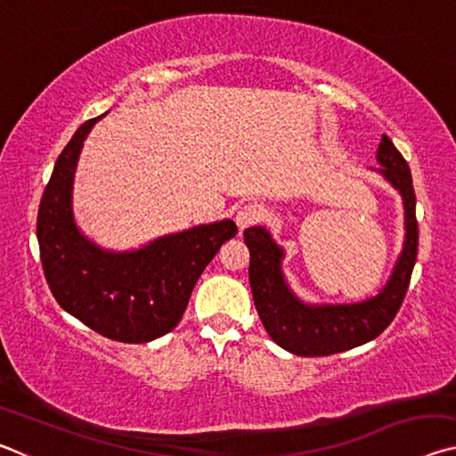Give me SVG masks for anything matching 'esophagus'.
Segmentation results:
<instances>
[{"label": "esophagus", "instance_id": "1", "mask_svg": "<svg viewBox=\"0 0 456 456\" xmlns=\"http://www.w3.org/2000/svg\"><path fill=\"white\" fill-rule=\"evenodd\" d=\"M261 217H264V211H261V207L256 205V203H247V205L241 207V209L237 211L235 221H237V227L243 231V229H247V227L256 225V223H257Z\"/></svg>", "mask_w": 456, "mask_h": 456}]
</instances>
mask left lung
<instances>
[{
  "instance_id": "obj_1",
  "label": "left lung",
  "mask_w": 456,
  "mask_h": 456,
  "mask_svg": "<svg viewBox=\"0 0 456 456\" xmlns=\"http://www.w3.org/2000/svg\"><path fill=\"white\" fill-rule=\"evenodd\" d=\"M372 168L403 197L404 243L386 285L372 297L354 304H307L289 288L283 273L285 249L264 225L243 231L249 249V283L256 310L269 338L296 356H330L380 336L395 320L406 296L419 251V223L412 176L403 154L386 134Z\"/></svg>"
}]
</instances>
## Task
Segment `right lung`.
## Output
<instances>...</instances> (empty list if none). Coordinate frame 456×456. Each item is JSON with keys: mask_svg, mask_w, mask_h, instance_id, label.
<instances>
[{"mask_svg": "<svg viewBox=\"0 0 456 456\" xmlns=\"http://www.w3.org/2000/svg\"><path fill=\"white\" fill-rule=\"evenodd\" d=\"M108 112L76 130L53 165L37 213L42 267L56 302L104 338L152 342L171 331L191 291L237 225L221 219L112 251L82 233L74 217V176L84 141Z\"/></svg>", "mask_w": 456, "mask_h": 456, "instance_id": "1", "label": "right lung"}]
</instances>
